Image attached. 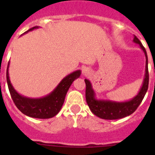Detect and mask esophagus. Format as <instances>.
<instances>
[{
  "label": "esophagus",
  "mask_w": 155,
  "mask_h": 155,
  "mask_svg": "<svg viewBox=\"0 0 155 155\" xmlns=\"http://www.w3.org/2000/svg\"><path fill=\"white\" fill-rule=\"evenodd\" d=\"M90 72H91V71H90L89 68H84L82 70V74H83V75H84V76H87V75L89 74Z\"/></svg>",
  "instance_id": "34e87169"
}]
</instances>
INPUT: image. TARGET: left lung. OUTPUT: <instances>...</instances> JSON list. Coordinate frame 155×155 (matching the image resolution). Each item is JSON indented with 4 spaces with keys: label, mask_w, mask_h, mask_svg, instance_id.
<instances>
[{
    "label": "left lung",
    "mask_w": 155,
    "mask_h": 155,
    "mask_svg": "<svg viewBox=\"0 0 155 155\" xmlns=\"http://www.w3.org/2000/svg\"><path fill=\"white\" fill-rule=\"evenodd\" d=\"M134 42L140 45L141 50L146 57V68H145V76L143 81V85L140 90L139 93L132 99L125 102H117L109 101V100H98L95 98L94 90L91 82L87 79H84L86 84L85 98L87 105L95 116L104 120H118L124 118L134 113L137 107L141 103L148 88L149 74H148V61H147V52L143 47L140 41L136 35H134Z\"/></svg>",
    "instance_id": "left-lung-1"
}]
</instances>
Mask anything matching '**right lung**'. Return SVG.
Segmentation results:
<instances>
[{
	"label": "right lung",
	"mask_w": 155,
	"mask_h": 155,
	"mask_svg": "<svg viewBox=\"0 0 155 155\" xmlns=\"http://www.w3.org/2000/svg\"><path fill=\"white\" fill-rule=\"evenodd\" d=\"M37 28L39 27L35 26L28 29L25 32H28ZM8 67H9V63H8L6 73L7 83L14 103L15 104L16 107L23 114L37 119L52 118L60 112L69 87H71V84L75 79L78 78L81 73V71L78 70L66 76L60 82V84L57 85L55 89L46 96L40 98H30L19 94L15 90L9 79Z\"/></svg>",
	"instance_id": "add662e5"
}]
</instances>
